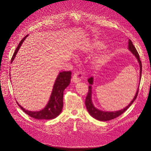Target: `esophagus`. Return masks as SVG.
<instances>
[{"instance_id":"34e87169","label":"esophagus","mask_w":151,"mask_h":151,"mask_svg":"<svg viewBox=\"0 0 151 151\" xmlns=\"http://www.w3.org/2000/svg\"><path fill=\"white\" fill-rule=\"evenodd\" d=\"M83 78V75L81 72H76L73 74V76L72 77V81L75 83H79L81 81V79Z\"/></svg>"}]
</instances>
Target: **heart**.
Listing matches in <instances>:
<instances>
[{
	"instance_id": "obj_1",
	"label": "heart",
	"mask_w": 151,
	"mask_h": 151,
	"mask_svg": "<svg viewBox=\"0 0 151 151\" xmlns=\"http://www.w3.org/2000/svg\"><path fill=\"white\" fill-rule=\"evenodd\" d=\"M102 47V45L100 43H93L88 46H86L84 50L87 51H92L94 50H97L100 49ZM105 62V58L104 56H101V55H100V56H97L96 58V59H94L93 63L96 66L99 67L101 66L103 63Z\"/></svg>"
}]
</instances>
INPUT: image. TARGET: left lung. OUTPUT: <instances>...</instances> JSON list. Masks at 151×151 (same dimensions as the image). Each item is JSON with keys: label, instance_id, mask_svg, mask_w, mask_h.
Returning a JSON list of instances; mask_svg holds the SVG:
<instances>
[{"label": "left lung", "instance_id": "1", "mask_svg": "<svg viewBox=\"0 0 151 151\" xmlns=\"http://www.w3.org/2000/svg\"><path fill=\"white\" fill-rule=\"evenodd\" d=\"M129 50L134 55H135L136 58L137 59L138 62H139V67H140V80H141V71H142V63L141 62L140 60L139 59V54L137 51V50H136L135 47L134 46L132 42L129 40ZM88 82L89 83L91 84L89 86V91L88 93V95H87L86 98V100H85V104H86V106L87 109H88L89 113L90 114V115L93 117V118L96 119L97 120L100 121H110V120H112L113 119L119 116L120 115H121L122 113H124L125 111L133 103V101L136 100L137 96H138V89L139 88H138V90L137 91L136 95L134 96L133 99L132 100V101L130 103V104L127 106H126L125 108H124V109H121V110H119L117 111H103L99 110L97 108H96L92 104V85L93 84V77H91L88 79Z\"/></svg>", "mask_w": 151, "mask_h": 151}]
</instances>
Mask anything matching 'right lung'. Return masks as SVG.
Instances as JSON below:
<instances>
[{
	"instance_id": "right-lung-1",
	"label": "right lung",
	"mask_w": 151,
	"mask_h": 151,
	"mask_svg": "<svg viewBox=\"0 0 151 151\" xmlns=\"http://www.w3.org/2000/svg\"><path fill=\"white\" fill-rule=\"evenodd\" d=\"M27 36L28 35L24 37L19 42L13 55L11 59V63L14 60L22 42ZM71 75V72L70 71H63L59 73L54 84L50 99L48 103H47V105L42 110L39 111H28L23 108L17 102L18 105L24 112H25L31 117L36 119L47 120L55 118L60 114L62 110L63 91L65 90L70 83Z\"/></svg>"
}]
</instances>
